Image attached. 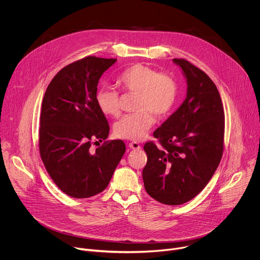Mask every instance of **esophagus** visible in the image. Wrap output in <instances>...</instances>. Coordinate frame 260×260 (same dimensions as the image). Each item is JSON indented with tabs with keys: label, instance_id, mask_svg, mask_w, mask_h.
<instances>
[{
	"label": "esophagus",
	"instance_id": "1",
	"mask_svg": "<svg viewBox=\"0 0 260 260\" xmlns=\"http://www.w3.org/2000/svg\"><path fill=\"white\" fill-rule=\"evenodd\" d=\"M128 147L131 148V149H135V150H138V149H140V148H141L140 144L137 143V142H131V143H128Z\"/></svg>",
	"mask_w": 260,
	"mask_h": 260
}]
</instances>
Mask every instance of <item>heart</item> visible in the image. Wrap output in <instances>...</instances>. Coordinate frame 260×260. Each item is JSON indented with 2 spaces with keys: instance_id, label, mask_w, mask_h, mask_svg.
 <instances>
[{
  "instance_id": "1",
  "label": "heart",
  "mask_w": 260,
  "mask_h": 260,
  "mask_svg": "<svg viewBox=\"0 0 260 260\" xmlns=\"http://www.w3.org/2000/svg\"><path fill=\"white\" fill-rule=\"evenodd\" d=\"M118 86L136 93L133 109L114 124V135L120 139H142L154 124V116L164 117L174 108L178 98L176 80L165 73L141 63L134 64L117 77ZM95 103L106 116H117L120 110L119 93L111 87H102L95 93Z\"/></svg>"
}]
</instances>
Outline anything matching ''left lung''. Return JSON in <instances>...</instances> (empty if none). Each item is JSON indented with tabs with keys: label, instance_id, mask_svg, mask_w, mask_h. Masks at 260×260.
I'll use <instances>...</instances> for the list:
<instances>
[{
	"label": "left lung",
	"instance_id": "obj_1",
	"mask_svg": "<svg viewBox=\"0 0 260 260\" xmlns=\"http://www.w3.org/2000/svg\"><path fill=\"white\" fill-rule=\"evenodd\" d=\"M187 81L186 99L153 133L160 144L147 142L144 186L165 205H182L211 180L223 153L224 110L207 74L183 58H174Z\"/></svg>",
	"mask_w": 260,
	"mask_h": 260
}]
</instances>
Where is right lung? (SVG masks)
<instances>
[{"mask_svg": "<svg viewBox=\"0 0 260 260\" xmlns=\"http://www.w3.org/2000/svg\"><path fill=\"white\" fill-rule=\"evenodd\" d=\"M116 60L87 56L66 66L43 98L40 155L56 186L72 198L86 199L105 190L125 152L121 140L105 141L95 153L90 150L93 140L109 135L95 93L103 73Z\"/></svg>", "mask_w": 260, "mask_h": 260, "instance_id": "right-lung-1", "label": "right lung"}]
</instances>
